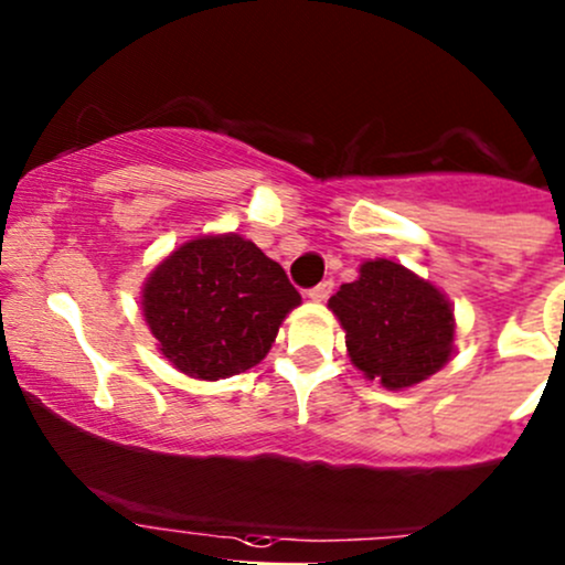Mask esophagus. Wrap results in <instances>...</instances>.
Masks as SVG:
<instances>
[{
	"label": "esophagus",
	"mask_w": 565,
	"mask_h": 565,
	"mask_svg": "<svg viewBox=\"0 0 565 565\" xmlns=\"http://www.w3.org/2000/svg\"><path fill=\"white\" fill-rule=\"evenodd\" d=\"M332 289H334L332 281H321V284H316L313 289H308V297H311L313 302H324L327 297L332 295Z\"/></svg>",
	"instance_id": "34e87169"
}]
</instances>
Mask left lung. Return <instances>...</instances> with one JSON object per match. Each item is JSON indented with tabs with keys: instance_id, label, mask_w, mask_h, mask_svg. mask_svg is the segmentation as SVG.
Wrapping results in <instances>:
<instances>
[{
	"instance_id": "obj_1",
	"label": "left lung",
	"mask_w": 565,
	"mask_h": 565,
	"mask_svg": "<svg viewBox=\"0 0 565 565\" xmlns=\"http://www.w3.org/2000/svg\"><path fill=\"white\" fill-rule=\"evenodd\" d=\"M353 367L386 388H407L443 370L454 353L450 300L392 259H367L330 297Z\"/></svg>"
}]
</instances>
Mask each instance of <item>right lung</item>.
<instances>
[{
	"instance_id": "1",
	"label": "right lung",
	"mask_w": 565,
	"mask_h": 565,
	"mask_svg": "<svg viewBox=\"0 0 565 565\" xmlns=\"http://www.w3.org/2000/svg\"><path fill=\"white\" fill-rule=\"evenodd\" d=\"M300 292L287 273L238 233L201 235L171 252L141 289L158 351L190 377L220 381L270 351Z\"/></svg>"
}]
</instances>
